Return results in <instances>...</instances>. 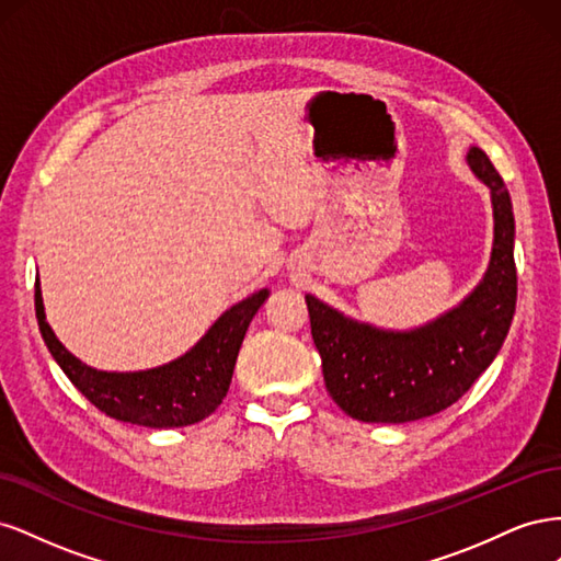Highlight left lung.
Returning <instances> with one entry per match:
<instances>
[{"instance_id":"8db88e82","label":"left lung","mask_w":561,"mask_h":561,"mask_svg":"<svg viewBox=\"0 0 561 561\" xmlns=\"http://www.w3.org/2000/svg\"><path fill=\"white\" fill-rule=\"evenodd\" d=\"M468 163L491 192L494 250L484 280L454 311L412 332H383L307 295L313 344L332 400L358 421L407 423L447 410L496 358L515 316V217L482 149Z\"/></svg>"}]
</instances>
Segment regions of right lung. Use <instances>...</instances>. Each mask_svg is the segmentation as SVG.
<instances>
[{
  "mask_svg": "<svg viewBox=\"0 0 561 561\" xmlns=\"http://www.w3.org/2000/svg\"><path fill=\"white\" fill-rule=\"evenodd\" d=\"M266 297L268 290H260L236 304L182 358L157 369L124 375V371H100L83 365L58 342L44 316L39 280L35 283L39 332L67 379L100 412L147 428L192 426L222 404L245 330Z\"/></svg>",
  "mask_w": 561,
  "mask_h": 561,
  "instance_id": "right-lung-1",
  "label": "right lung"
}]
</instances>
